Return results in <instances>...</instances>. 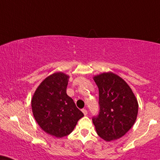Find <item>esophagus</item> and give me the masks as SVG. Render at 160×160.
<instances>
[{"label": "esophagus", "mask_w": 160, "mask_h": 160, "mask_svg": "<svg viewBox=\"0 0 160 160\" xmlns=\"http://www.w3.org/2000/svg\"><path fill=\"white\" fill-rule=\"evenodd\" d=\"M82 113H83V114L85 115V116H86V115H87V114H88V112H87V110L86 109H82Z\"/></svg>", "instance_id": "obj_1"}]
</instances>
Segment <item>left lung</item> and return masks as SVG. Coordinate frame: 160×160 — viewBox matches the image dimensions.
Wrapping results in <instances>:
<instances>
[{"label": "left lung", "instance_id": "obj_1", "mask_svg": "<svg viewBox=\"0 0 160 160\" xmlns=\"http://www.w3.org/2000/svg\"><path fill=\"white\" fill-rule=\"evenodd\" d=\"M94 80L99 88L100 112L92 122L101 138L115 140L134 125L138 114L137 100L127 82L112 72L94 76Z\"/></svg>", "mask_w": 160, "mask_h": 160}]
</instances>
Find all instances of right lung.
Returning a JSON list of instances; mask_svg holds the SVG:
<instances>
[{
  "instance_id": "right-lung-1",
  "label": "right lung",
  "mask_w": 160,
  "mask_h": 160,
  "mask_svg": "<svg viewBox=\"0 0 160 160\" xmlns=\"http://www.w3.org/2000/svg\"><path fill=\"white\" fill-rule=\"evenodd\" d=\"M68 78L62 72L51 74L39 85L32 99L36 122L46 133L58 138L71 134L83 117L66 94Z\"/></svg>"
}]
</instances>
